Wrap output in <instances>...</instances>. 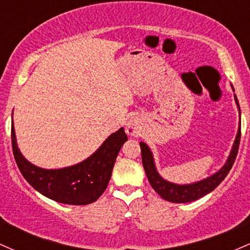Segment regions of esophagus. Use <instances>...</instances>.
Wrapping results in <instances>:
<instances>
[{
  "label": "esophagus",
  "mask_w": 250,
  "mask_h": 250,
  "mask_svg": "<svg viewBox=\"0 0 250 250\" xmlns=\"http://www.w3.org/2000/svg\"><path fill=\"white\" fill-rule=\"evenodd\" d=\"M140 129V121L137 117H131L127 123V127H125V131H127L128 135L130 136H135L137 133H139Z\"/></svg>",
  "instance_id": "esophagus-1"
}]
</instances>
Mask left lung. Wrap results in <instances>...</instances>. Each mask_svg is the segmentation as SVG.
Masks as SVG:
<instances>
[{
	"label": "left lung",
	"instance_id": "1",
	"mask_svg": "<svg viewBox=\"0 0 250 250\" xmlns=\"http://www.w3.org/2000/svg\"><path fill=\"white\" fill-rule=\"evenodd\" d=\"M231 88L234 87L231 85ZM235 103H236L237 109H239V116H240V123H239V129H237L236 137H235V141L233 143V147L230 149V153H229L228 159L225 165L222 166V168L220 170H217L216 173H214L210 176L206 177V179L197 181V182L193 183H187V185H179V183H173L169 182V181L165 180L161 175L157 171L156 166H155L154 156L151 153L150 148L148 147V145H146L145 142H140V147H141V155H142V165L145 168L146 175H147L149 183L151 185V187L154 188V190L156 191L163 200L169 201V202L173 203H187L191 202V201L199 200L201 197H203L205 195H207L213 191L217 186L225 180V177L228 175L229 170L233 167L235 159H236L237 150H239V145H240V137H241V110H240V104L237 101L236 95H234Z\"/></svg>",
	"mask_w": 250,
	"mask_h": 250
}]
</instances>
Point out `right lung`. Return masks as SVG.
<instances>
[{"instance_id": "right-lung-1", "label": "right lung", "mask_w": 250, "mask_h": 250, "mask_svg": "<svg viewBox=\"0 0 250 250\" xmlns=\"http://www.w3.org/2000/svg\"><path fill=\"white\" fill-rule=\"evenodd\" d=\"M127 140L125 129L120 128L82 162L64 168L44 169L33 165L22 155L14 122L11 123V145L20 171L35 190L64 205H89L101 196L111 177L117 154Z\"/></svg>"}]
</instances>
